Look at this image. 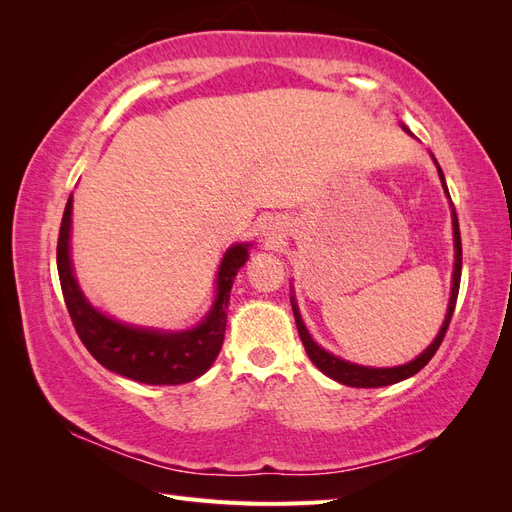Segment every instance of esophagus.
<instances>
[{
	"label": "esophagus",
	"instance_id": "34e87169",
	"mask_svg": "<svg viewBox=\"0 0 512 512\" xmlns=\"http://www.w3.org/2000/svg\"><path fill=\"white\" fill-rule=\"evenodd\" d=\"M275 232H277V226L269 224V228H267V235H275Z\"/></svg>",
	"mask_w": 512,
	"mask_h": 512
}]
</instances>
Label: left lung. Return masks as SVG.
<instances>
[{"label":"left lung","mask_w":512,"mask_h":512,"mask_svg":"<svg viewBox=\"0 0 512 512\" xmlns=\"http://www.w3.org/2000/svg\"><path fill=\"white\" fill-rule=\"evenodd\" d=\"M406 132H410V130L406 128ZM433 162H436V158H433ZM436 166H438V162H436ZM438 173H440V181L444 185V192L448 196V188H446V181H444L440 166H438ZM448 198H451V196H448ZM451 207H453V203H451ZM453 237H455L453 288H451V301H448V309H446V318L442 322V329L436 335V339L431 342V346L425 352L418 354L414 361H410L406 365H399V367H363V365H354V363L339 359V356L327 352L314 342L312 335L307 333L305 324L301 320L299 307L294 305V301L290 299L292 312H294V322H297V329H299V335H301V342L305 346V352H307L309 359H312V363L322 371V374H327L329 378L342 382L346 386H356V389H378V386H389V384L401 382V380H406V378L418 374V371H421L431 361V356L436 354V350L442 344L448 324H451V318H453V312H455V303H457V294H459V282H461V235H459V220H457L455 207H453Z\"/></svg>","instance_id":"8db88e82"}]
</instances>
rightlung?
<instances>
[{
  "label": "right lung",
  "mask_w": 512,
  "mask_h": 512,
  "mask_svg": "<svg viewBox=\"0 0 512 512\" xmlns=\"http://www.w3.org/2000/svg\"><path fill=\"white\" fill-rule=\"evenodd\" d=\"M72 196L66 203L57 239V271L64 301L81 342L94 359L115 371L145 384H183L192 382L213 365L220 354L226 331L230 288L237 271L245 265L250 243H237L224 254L218 271V294L211 312L194 329L166 333L132 327L104 316L91 305L76 282L70 260Z\"/></svg>",
  "instance_id": "obj_1"
}]
</instances>
